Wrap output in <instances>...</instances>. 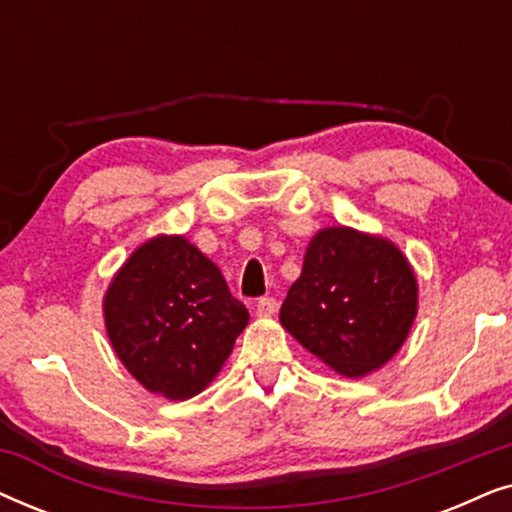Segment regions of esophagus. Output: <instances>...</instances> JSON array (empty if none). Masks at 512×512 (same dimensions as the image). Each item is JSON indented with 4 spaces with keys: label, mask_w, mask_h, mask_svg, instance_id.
I'll use <instances>...</instances> for the list:
<instances>
[{
    "label": "esophagus",
    "mask_w": 512,
    "mask_h": 512,
    "mask_svg": "<svg viewBox=\"0 0 512 512\" xmlns=\"http://www.w3.org/2000/svg\"><path fill=\"white\" fill-rule=\"evenodd\" d=\"M277 307H279L277 298L263 296V298H258V303H256V314L258 317H270V314L277 312Z\"/></svg>",
    "instance_id": "34e87169"
}]
</instances>
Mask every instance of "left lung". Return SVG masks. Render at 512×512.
Returning a JSON list of instances; mask_svg holds the SVG:
<instances>
[{
	"label": "left lung",
	"mask_w": 512,
	"mask_h": 512,
	"mask_svg": "<svg viewBox=\"0 0 512 512\" xmlns=\"http://www.w3.org/2000/svg\"><path fill=\"white\" fill-rule=\"evenodd\" d=\"M415 314V272L401 251L338 226L310 242L279 321L340 375L361 377L401 349Z\"/></svg>",
	"instance_id": "1"
}]
</instances>
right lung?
Returning <instances> with one entry per match:
<instances>
[{
	"mask_svg": "<svg viewBox=\"0 0 512 512\" xmlns=\"http://www.w3.org/2000/svg\"><path fill=\"white\" fill-rule=\"evenodd\" d=\"M104 321L132 377L153 394L184 401L214 380L249 312L198 247L160 235L118 270Z\"/></svg>",
	"mask_w": 512,
	"mask_h": 512,
	"instance_id": "add662e5",
	"label": "right lung"
}]
</instances>
